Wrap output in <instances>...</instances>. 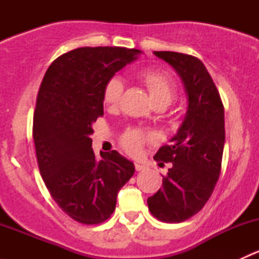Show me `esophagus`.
Masks as SVG:
<instances>
[{
	"mask_svg": "<svg viewBox=\"0 0 259 259\" xmlns=\"http://www.w3.org/2000/svg\"><path fill=\"white\" fill-rule=\"evenodd\" d=\"M146 166L144 165V164H140V163H135V170L137 171H143L145 170Z\"/></svg>",
	"mask_w": 259,
	"mask_h": 259,
	"instance_id": "obj_1",
	"label": "esophagus"
}]
</instances>
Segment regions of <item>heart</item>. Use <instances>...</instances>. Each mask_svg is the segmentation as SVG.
Instances as JSON below:
<instances>
[{
	"instance_id": "obj_1",
	"label": "heart",
	"mask_w": 259,
	"mask_h": 259,
	"mask_svg": "<svg viewBox=\"0 0 259 259\" xmlns=\"http://www.w3.org/2000/svg\"><path fill=\"white\" fill-rule=\"evenodd\" d=\"M143 83L148 90L149 96L154 105H166L173 101L176 98V83L168 74L161 71H149L143 72L140 75ZM124 91V82L120 77L114 76L105 83L103 90V101L106 106H115L119 104L121 94ZM149 137L140 130H129L121 138V145L125 150L130 154H138L140 148L144 144Z\"/></svg>"
}]
</instances>
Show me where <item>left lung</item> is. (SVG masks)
<instances>
[{
    "mask_svg": "<svg viewBox=\"0 0 259 259\" xmlns=\"http://www.w3.org/2000/svg\"><path fill=\"white\" fill-rule=\"evenodd\" d=\"M154 54L178 72L188 95V110L171 144L161 146L154 156L173 165L163 177V187L148 198V207L159 221L180 223L204 207L218 182L226 140L224 108L199 59L173 51Z\"/></svg>",
    "mask_w": 259,
    "mask_h": 259,
    "instance_id": "obj_1",
    "label": "left lung"
}]
</instances>
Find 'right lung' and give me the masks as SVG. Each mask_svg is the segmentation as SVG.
I'll return each mask as SVG.
<instances>
[{"instance_id": "obj_1", "label": "right lung", "mask_w": 259, "mask_h": 259, "mask_svg": "<svg viewBox=\"0 0 259 259\" xmlns=\"http://www.w3.org/2000/svg\"><path fill=\"white\" fill-rule=\"evenodd\" d=\"M140 50L80 48L57 57L36 100L32 137L46 188L74 221L99 224L110 218L134 164L116 150L93 148V122L104 115L103 90L115 72L138 59Z\"/></svg>"}]
</instances>
